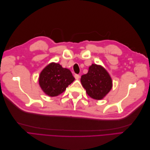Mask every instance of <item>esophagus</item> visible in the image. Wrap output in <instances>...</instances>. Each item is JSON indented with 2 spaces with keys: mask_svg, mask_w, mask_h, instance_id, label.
Here are the masks:
<instances>
[{
  "mask_svg": "<svg viewBox=\"0 0 150 150\" xmlns=\"http://www.w3.org/2000/svg\"><path fill=\"white\" fill-rule=\"evenodd\" d=\"M74 78H75L76 79H79L80 78V76L79 74H75Z\"/></svg>",
  "mask_w": 150,
  "mask_h": 150,
  "instance_id": "1",
  "label": "esophagus"
}]
</instances>
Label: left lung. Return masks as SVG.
I'll list each match as a JSON object with an SVG mask.
<instances>
[{"mask_svg": "<svg viewBox=\"0 0 150 150\" xmlns=\"http://www.w3.org/2000/svg\"><path fill=\"white\" fill-rule=\"evenodd\" d=\"M81 82L91 98L102 99L112 88V79L107 71L101 66L93 64L87 74L81 76Z\"/></svg>", "mask_w": 150, "mask_h": 150, "instance_id": "left-lung-1", "label": "left lung"}]
</instances>
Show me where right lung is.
Instances as JSON below:
<instances>
[{
    "mask_svg": "<svg viewBox=\"0 0 150 150\" xmlns=\"http://www.w3.org/2000/svg\"><path fill=\"white\" fill-rule=\"evenodd\" d=\"M74 79L69 69L52 62L40 72L39 83L45 94L54 97L64 92Z\"/></svg>",
    "mask_w": 150,
    "mask_h": 150,
    "instance_id": "obj_1",
    "label": "right lung"
}]
</instances>
